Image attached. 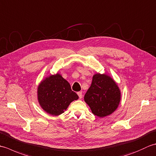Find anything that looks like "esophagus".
<instances>
[{
    "mask_svg": "<svg viewBox=\"0 0 156 156\" xmlns=\"http://www.w3.org/2000/svg\"><path fill=\"white\" fill-rule=\"evenodd\" d=\"M77 94H78V95L79 98H82V92H78Z\"/></svg>",
    "mask_w": 156,
    "mask_h": 156,
    "instance_id": "esophagus-1",
    "label": "esophagus"
}]
</instances>
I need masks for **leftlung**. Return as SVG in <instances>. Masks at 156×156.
Returning a JSON list of instances; mask_svg holds the SVG:
<instances>
[{"mask_svg":"<svg viewBox=\"0 0 156 156\" xmlns=\"http://www.w3.org/2000/svg\"><path fill=\"white\" fill-rule=\"evenodd\" d=\"M121 101V91L117 83L110 76L96 74L92 84L84 95V101L92 112L99 117L112 114Z\"/></svg>","mask_w":156,"mask_h":156,"instance_id":"left-lung-1","label":"left lung"}]
</instances>
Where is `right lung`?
<instances>
[{
	"mask_svg": "<svg viewBox=\"0 0 156 156\" xmlns=\"http://www.w3.org/2000/svg\"><path fill=\"white\" fill-rule=\"evenodd\" d=\"M37 99L41 107L51 115H61L78 96L72 91L70 84L57 73L45 78L37 88Z\"/></svg>",
	"mask_w": 156,
	"mask_h": 156,
	"instance_id": "right-lung-1",
	"label": "right lung"
}]
</instances>
